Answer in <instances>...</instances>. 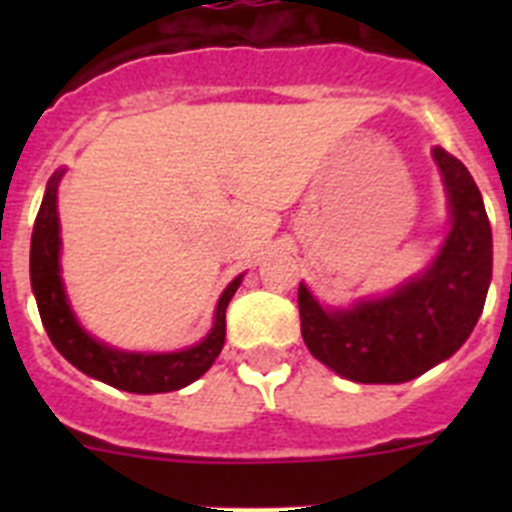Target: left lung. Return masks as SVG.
<instances>
[{
    "label": "left lung",
    "instance_id": "1",
    "mask_svg": "<svg viewBox=\"0 0 512 512\" xmlns=\"http://www.w3.org/2000/svg\"><path fill=\"white\" fill-rule=\"evenodd\" d=\"M449 194L451 230L433 264L392 295L351 310H325L300 284L305 346L341 377L400 384L441 364L469 338L492 279V228L472 174L459 158L433 148Z\"/></svg>",
    "mask_w": 512,
    "mask_h": 512
}]
</instances>
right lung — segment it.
<instances>
[{
  "mask_svg": "<svg viewBox=\"0 0 512 512\" xmlns=\"http://www.w3.org/2000/svg\"><path fill=\"white\" fill-rule=\"evenodd\" d=\"M61 176L63 171H56L45 187L43 205L35 217L33 241H30V282H33L35 302H38L45 333L58 348V354L69 359L79 372L117 387V390L138 392V395L182 390L194 379H200L217 359V354L223 351L225 310H228L235 289L241 287L243 274L225 287L223 297L217 302L215 325L205 341H200L197 346L174 351V354H130V351L104 346L81 328L76 315L71 312L61 282V264H58V251H61L58 230L61 228H58L56 205Z\"/></svg>",
  "mask_w": 512,
  "mask_h": 512,
  "instance_id": "1",
  "label": "right lung"
}]
</instances>
